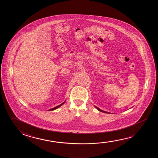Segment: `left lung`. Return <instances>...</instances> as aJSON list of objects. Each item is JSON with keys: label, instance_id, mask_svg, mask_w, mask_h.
Here are the masks:
<instances>
[{"label": "left lung", "instance_id": "8db88e82", "mask_svg": "<svg viewBox=\"0 0 158 158\" xmlns=\"http://www.w3.org/2000/svg\"><path fill=\"white\" fill-rule=\"evenodd\" d=\"M95 107L96 108V109H98V111H99L102 112H104V113H106V114H110V112H106L105 111H103V110H101V109H99V108H98V107H96V106H95Z\"/></svg>", "mask_w": 158, "mask_h": 158}]
</instances>
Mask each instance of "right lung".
Returning a JSON list of instances; mask_svg holds the SVG:
<instances>
[{"label":"right lung","mask_w":158,"mask_h":158,"mask_svg":"<svg viewBox=\"0 0 158 158\" xmlns=\"http://www.w3.org/2000/svg\"><path fill=\"white\" fill-rule=\"evenodd\" d=\"M65 101H65H64L63 102L62 104H61L60 105H58V106L55 107H54V108H52V109H50V110H49L48 111H53V110H56V109H58V108H59L60 106H62L64 104Z\"/></svg>","instance_id":"1"}]
</instances>
